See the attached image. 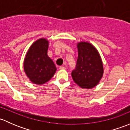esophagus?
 <instances>
[{
    "label": "esophagus",
    "mask_w": 130,
    "mask_h": 130,
    "mask_svg": "<svg viewBox=\"0 0 130 130\" xmlns=\"http://www.w3.org/2000/svg\"><path fill=\"white\" fill-rule=\"evenodd\" d=\"M59 69H61V70H62V69H66V68L64 66H60Z\"/></svg>",
    "instance_id": "esophagus-1"
}]
</instances>
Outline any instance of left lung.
Masks as SVG:
<instances>
[{
    "instance_id": "8db88e82",
    "label": "left lung",
    "mask_w": 130,
    "mask_h": 130,
    "mask_svg": "<svg viewBox=\"0 0 130 130\" xmlns=\"http://www.w3.org/2000/svg\"><path fill=\"white\" fill-rule=\"evenodd\" d=\"M78 57L76 69L71 73L75 83L81 88L91 89L100 83L103 76L102 59L96 48L88 42L77 44Z\"/></svg>"
}]
</instances>
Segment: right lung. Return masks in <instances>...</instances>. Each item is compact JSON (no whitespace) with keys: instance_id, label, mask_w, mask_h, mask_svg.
I'll list each match as a JSON object with an SVG mask.
<instances>
[{"instance_id":"obj_1","label":"right lung","mask_w":130,"mask_h":130,"mask_svg":"<svg viewBox=\"0 0 130 130\" xmlns=\"http://www.w3.org/2000/svg\"><path fill=\"white\" fill-rule=\"evenodd\" d=\"M49 41L41 38L36 41L28 49L24 61V69L30 82L44 85L54 76L57 68L47 56Z\"/></svg>"}]
</instances>
